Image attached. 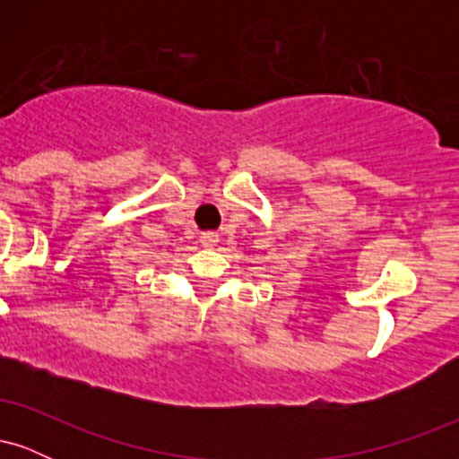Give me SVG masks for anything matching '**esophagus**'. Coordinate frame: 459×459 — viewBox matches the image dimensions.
Instances as JSON below:
<instances>
[{"label": "esophagus", "instance_id": "34e87169", "mask_svg": "<svg viewBox=\"0 0 459 459\" xmlns=\"http://www.w3.org/2000/svg\"><path fill=\"white\" fill-rule=\"evenodd\" d=\"M220 241V235L218 233H203L200 235V244H203L204 247H213L215 244Z\"/></svg>", "mask_w": 459, "mask_h": 459}]
</instances>
